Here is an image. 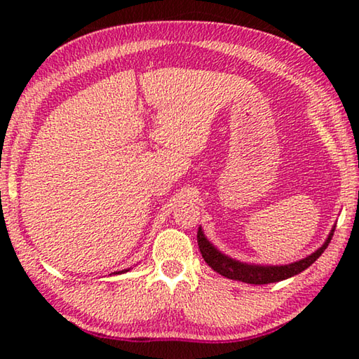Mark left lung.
<instances>
[{"label": "left lung", "instance_id": "8db88e82", "mask_svg": "<svg viewBox=\"0 0 359 359\" xmlns=\"http://www.w3.org/2000/svg\"><path fill=\"white\" fill-rule=\"evenodd\" d=\"M334 229H336V226L331 229L326 242L318 248L317 252L309 255L307 258L296 261V263H291L287 266H257V264L239 263V261L231 259L226 257V255L218 252L217 248L212 245L208 239H205L201 228H198V245L205 263H208L212 269L218 272L220 276L226 278H233V280L245 282V283L266 285V283L280 282L288 277H293L296 274H299V272H302L304 269H307L311 264H313L315 261L321 257V253L326 250V247L330 245V242L334 236Z\"/></svg>", "mask_w": 359, "mask_h": 359}]
</instances>
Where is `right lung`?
<instances>
[{
    "instance_id": "right-lung-1",
    "label": "right lung",
    "mask_w": 359,
    "mask_h": 359,
    "mask_svg": "<svg viewBox=\"0 0 359 359\" xmlns=\"http://www.w3.org/2000/svg\"><path fill=\"white\" fill-rule=\"evenodd\" d=\"M120 272H123V271H120ZM115 274H117V272H115Z\"/></svg>"
}]
</instances>
